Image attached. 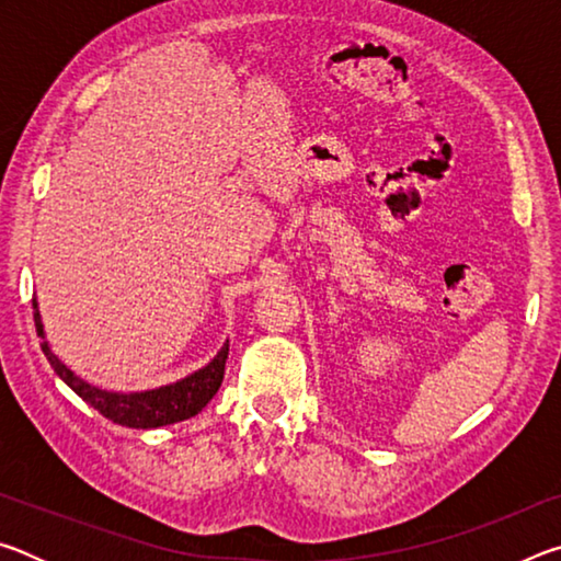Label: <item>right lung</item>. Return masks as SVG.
Here are the masks:
<instances>
[{"instance_id":"right-lung-1","label":"right lung","mask_w":561,"mask_h":561,"mask_svg":"<svg viewBox=\"0 0 561 561\" xmlns=\"http://www.w3.org/2000/svg\"><path fill=\"white\" fill-rule=\"evenodd\" d=\"M32 304H34L36 334L42 336V351L44 356L49 358L54 374L59 376L76 396L83 398L91 408H96L103 417H108L113 423L126 425V428L148 431V428H160V425L187 421V417L197 415L207 403L213 401V396L222 383L225 360H227V354H230V341H225L222 348L217 351L210 364H205L203 368H197V371L180 378L175 383L148 388V391H128V393L106 391V388L91 386L89 381H83L81 376H76L71 368L54 354L44 334L39 304H36V299Z\"/></svg>"}]
</instances>
